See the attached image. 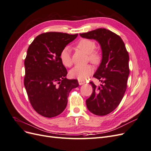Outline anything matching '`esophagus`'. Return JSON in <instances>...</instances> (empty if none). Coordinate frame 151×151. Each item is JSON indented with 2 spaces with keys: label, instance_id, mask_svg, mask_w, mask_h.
<instances>
[{
  "label": "esophagus",
  "instance_id": "esophagus-1",
  "mask_svg": "<svg viewBox=\"0 0 151 151\" xmlns=\"http://www.w3.org/2000/svg\"><path fill=\"white\" fill-rule=\"evenodd\" d=\"M78 83H79V85H83L85 84V81H82V80H78Z\"/></svg>",
  "mask_w": 151,
  "mask_h": 151
}]
</instances>
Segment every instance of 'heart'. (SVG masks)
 <instances>
[{"label": "heart", "mask_w": 151, "mask_h": 151, "mask_svg": "<svg viewBox=\"0 0 151 151\" xmlns=\"http://www.w3.org/2000/svg\"><path fill=\"white\" fill-rule=\"evenodd\" d=\"M76 48L88 54L89 61L94 64H98L101 61V57L100 54L94 51L96 48V44L93 40L86 38L82 39L76 45ZM59 58L63 66L70 67L72 65V62L70 53L68 48H65L62 50L59 55ZM92 72L93 68L90 65L84 66L77 65L72 68L69 74L72 78L84 81L88 78Z\"/></svg>", "instance_id": "1"}]
</instances>
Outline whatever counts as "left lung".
Here are the masks:
<instances>
[{
	"instance_id": "left-lung-1",
	"label": "left lung",
	"mask_w": 151,
	"mask_h": 151,
	"mask_svg": "<svg viewBox=\"0 0 151 151\" xmlns=\"http://www.w3.org/2000/svg\"><path fill=\"white\" fill-rule=\"evenodd\" d=\"M81 37L96 40L102 50V60L94 77L102 84L90 82L93 93L86 99L87 108L96 115L112 112L120 103L127 86L129 75V55L120 36L105 28L79 34Z\"/></svg>"
}]
</instances>
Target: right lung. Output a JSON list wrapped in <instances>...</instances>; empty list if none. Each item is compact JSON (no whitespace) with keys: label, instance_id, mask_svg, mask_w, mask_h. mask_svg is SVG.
Instances as JSON below:
<instances>
[{"label":"right lung","instance_id":"right-lung-1","mask_svg":"<svg viewBox=\"0 0 151 151\" xmlns=\"http://www.w3.org/2000/svg\"><path fill=\"white\" fill-rule=\"evenodd\" d=\"M78 34L48 32L36 36L27 51L24 84L31 106L40 115L52 118L67 106L70 91L79 86L67 79L59 55Z\"/></svg>","mask_w":151,"mask_h":151}]
</instances>
